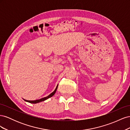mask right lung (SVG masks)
<instances>
[{
  "label": "right lung",
  "instance_id": "obj_1",
  "mask_svg": "<svg viewBox=\"0 0 130 130\" xmlns=\"http://www.w3.org/2000/svg\"><path fill=\"white\" fill-rule=\"evenodd\" d=\"M57 87H58V85H57V86H56V87L55 89V90H54V91L53 92H52L50 94H49V95L48 96H47L44 97V98H42V99H38V100H25V99H24V101H26V102H28V103H31V104H37V103H40V102H42V101H45V100H47L48 99H49V98H51V97H52V96L54 95L55 93H56V90H57Z\"/></svg>",
  "mask_w": 130,
  "mask_h": 130
}]
</instances>
